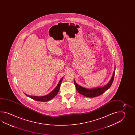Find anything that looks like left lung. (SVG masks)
Segmentation results:
<instances>
[{"label":"left lung","instance_id":"left-lung-1","mask_svg":"<svg viewBox=\"0 0 135 135\" xmlns=\"http://www.w3.org/2000/svg\"><path fill=\"white\" fill-rule=\"evenodd\" d=\"M115 71V69L112 75V77L111 78L110 80H109V83H107L106 85L101 87H97L93 88H86L85 87H83L82 86L79 85L74 80V83L77 91L81 95H83L88 98H94L95 97H98L100 95H102L105 91H106L108 89H109L110 87L112 85L113 81L114 78Z\"/></svg>","mask_w":135,"mask_h":135}]
</instances>
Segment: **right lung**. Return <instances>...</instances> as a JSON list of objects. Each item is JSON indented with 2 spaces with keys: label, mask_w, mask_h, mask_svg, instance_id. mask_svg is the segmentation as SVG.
Segmentation results:
<instances>
[{
  "label": "right lung",
  "mask_w": 135,
  "mask_h": 135,
  "mask_svg": "<svg viewBox=\"0 0 135 135\" xmlns=\"http://www.w3.org/2000/svg\"><path fill=\"white\" fill-rule=\"evenodd\" d=\"M63 78L62 77L61 79L59 82L58 83L57 85L55 88V89L53 90L52 92H51L50 93H49V94H48V95H44V96L38 97V96L29 95H27L26 94H25L29 98H31L34 99L35 100L41 101V102H46V101L50 100L53 98H55V96L57 94L58 92H59V90L60 89L61 83H62V81L63 79Z\"/></svg>",
  "instance_id": "1"
}]
</instances>
